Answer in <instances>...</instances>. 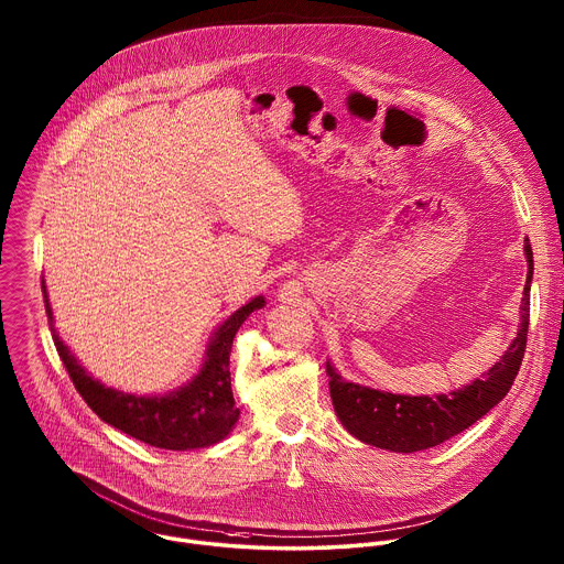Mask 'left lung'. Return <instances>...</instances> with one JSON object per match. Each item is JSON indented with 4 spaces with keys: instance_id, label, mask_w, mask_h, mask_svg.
I'll return each instance as SVG.
<instances>
[{
    "instance_id": "8db88e82",
    "label": "left lung",
    "mask_w": 564,
    "mask_h": 564,
    "mask_svg": "<svg viewBox=\"0 0 564 564\" xmlns=\"http://www.w3.org/2000/svg\"><path fill=\"white\" fill-rule=\"evenodd\" d=\"M525 254L530 270L521 305L523 323L506 356L486 376L448 395L411 398L345 382L327 362L329 393L343 426L365 444L393 453H417L459 435L497 406L512 389L528 347L530 288L534 274L530 239H525Z\"/></svg>"
}]
</instances>
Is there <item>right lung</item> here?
Returning a JSON list of instances; mask_svg holds the SVG:
<instances>
[{"mask_svg": "<svg viewBox=\"0 0 564 564\" xmlns=\"http://www.w3.org/2000/svg\"><path fill=\"white\" fill-rule=\"evenodd\" d=\"M43 299L58 358L63 360V367L80 398L102 422L131 435L133 440L164 451L204 448L217 444L232 431L239 409L235 406L230 389V347L241 323L254 310L263 307V296H257L248 305L239 307L215 332L206 351V362L195 380L162 398H135L91 380V376L85 373V369L56 336L45 285Z\"/></svg>", "mask_w": 564, "mask_h": 564, "instance_id": "1", "label": "right lung"}]
</instances>
